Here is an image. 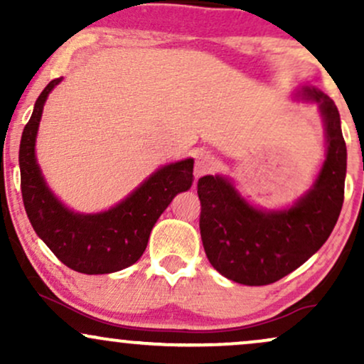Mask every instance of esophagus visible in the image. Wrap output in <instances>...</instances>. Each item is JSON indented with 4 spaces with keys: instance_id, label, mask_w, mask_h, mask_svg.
I'll list each match as a JSON object with an SVG mask.
<instances>
[{
    "instance_id": "1",
    "label": "esophagus",
    "mask_w": 364,
    "mask_h": 364,
    "mask_svg": "<svg viewBox=\"0 0 364 364\" xmlns=\"http://www.w3.org/2000/svg\"><path fill=\"white\" fill-rule=\"evenodd\" d=\"M215 166V159L207 150H198L195 154V178L203 176V174L210 173Z\"/></svg>"
}]
</instances>
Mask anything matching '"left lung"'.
I'll use <instances>...</instances> for the list:
<instances>
[{
	"label": "left lung",
	"mask_w": 364,
	"mask_h": 364,
	"mask_svg": "<svg viewBox=\"0 0 364 364\" xmlns=\"http://www.w3.org/2000/svg\"><path fill=\"white\" fill-rule=\"evenodd\" d=\"M303 95L320 104L327 159L318 179L289 210L262 212L245 202L228 179H198L200 235L212 267L245 286H267L303 265L328 240L344 202L346 141L339 109L316 89Z\"/></svg>",
	"instance_id": "left-lung-1"
}]
</instances>
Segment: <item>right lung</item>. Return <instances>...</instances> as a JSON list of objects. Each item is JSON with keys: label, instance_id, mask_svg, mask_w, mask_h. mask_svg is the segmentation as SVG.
Returning a JSON list of instances; mask_svg holds the SVG:
<instances>
[{"label": "right lung", "instance_id": "obj_1", "mask_svg": "<svg viewBox=\"0 0 364 364\" xmlns=\"http://www.w3.org/2000/svg\"><path fill=\"white\" fill-rule=\"evenodd\" d=\"M54 78L37 97L20 140V188L25 212L37 236L72 270L111 274L133 265L147 248L150 231L171 200L193 181V159L164 166L127 200L94 215L73 214L54 198L36 162V135Z\"/></svg>", "mask_w": 364, "mask_h": 364}]
</instances>
